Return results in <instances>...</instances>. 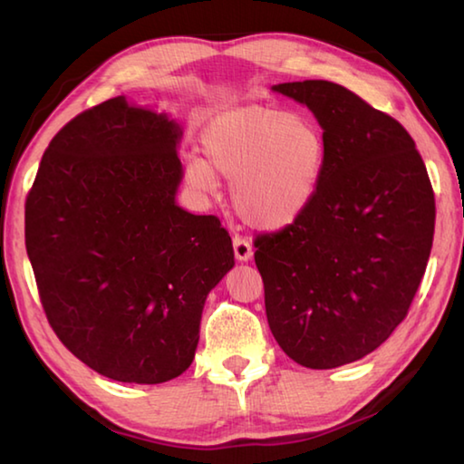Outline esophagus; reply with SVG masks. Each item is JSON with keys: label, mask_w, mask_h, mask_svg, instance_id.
Here are the masks:
<instances>
[{"label": "esophagus", "mask_w": 464, "mask_h": 464, "mask_svg": "<svg viewBox=\"0 0 464 464\" xmlns=\"http://www.w3.org/2000/svg\"><path fill=\"white\" fill-rule=\"evenodd\" d=\"M233 249H235V257H237L239 262H249L251 256H254V247H251V243L246 237H237V235L233 237Z\"/></svg>", "instance_id": "esophagus-1"}]
</instances>
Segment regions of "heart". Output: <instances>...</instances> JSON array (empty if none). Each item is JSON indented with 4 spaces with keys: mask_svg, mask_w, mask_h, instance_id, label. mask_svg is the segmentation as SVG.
<instances>
[{
    "mask_svg": "<svg viewBox=\"0 0 464 464\" xmlns=\"http://www.w3.org/2000/svg\"><path fill=\"white\" fill-rule=\"evenodd\" d=\"M202 160L184 168L186 184L213 190L223 176L243 221L280 231L304 215L325 166V137L307 116L243 106L215 116L202 130Z\"/></svg>",
    "mask_w": 464,
    "mask_h": 464,
    "instance_id": "obj_1",
    "label": "heart"
}]
</instances>
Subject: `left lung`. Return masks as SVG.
I'll return each instance as SVG.
<instances>
[{
  "label": "left lung",
  "instance_id": "left-lung-1",
  "mask_svg": "<svg viewBox=\"0 0 464 464\" xmlns=\"http://www.w3.org/2000/svg\"><path fill=\"white\" fill-rule=\"evenodd\" d=\"M324 129L311 207L256 239L272 335L327 371L371 354L405 319L434 239V192L413 139L389 114L324 80L272 85Z\"/></svg>",
  "mask_w": 464,
  "mask_h": 464
}]
</instances>
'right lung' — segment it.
I'll use <instances>...</instances> for the list:
<instances>
[{"label": "right lung", "mask_w": 464, "mask_h": 464, "mask_svg": "<svg viewBox=\"0 0 464 464\" xmlns=\"http://www.w3.org/2000/svg\"><path fill=\"white\" fill-rule=\"evenodd\" d=\"M182 124L124 96L51 140L26 200V251L49 324L92 371L160 384L192 364L204 301L235 266L213 215L176 200Z\"/></svg>", "instance_id": "obj_1"}]
</instances>
